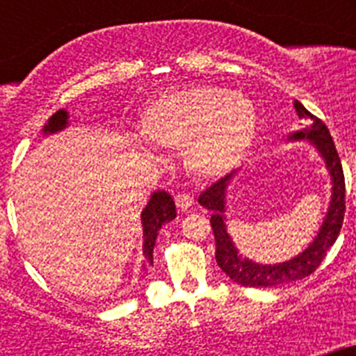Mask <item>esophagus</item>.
Instances as JSON below:
<instances>
[{"mask_svg":"<svg viewBox=\"0 0 356 356\" xmlns=\"http://www.w3.org/2000/svg\"><path fill=\"white\" fill-rule=\"evenodd\" d=\"M175 201H176V207H178V210H181V212H187V210L191 209L194 203V200L191 197V194H181V193L176 194Z\"/></svg>","mask_w":356,"mask_h":356,"instance_id":"esophagus-1","label":"esophagus"}]
</instances>
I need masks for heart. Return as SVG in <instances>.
<instances>
[{
    "label": "heart",
    "mask_w": 356,
    "mask_h": 356,
    "mask_svg": "<svg viewBox=\"0 0 356 356\" xmlns=\"http://www.w3.org/2000/svg\"><path fill=\"white\" fill-rule=\"evenodd\" d=\"M257 130L250 97L222 87H191L165 94L143 115L146 139L163 149H185V163L201 178L234 169Z\"/></svg>",
    "instance_id": "b5f03b06"
}]
</instances>
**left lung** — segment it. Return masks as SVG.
I'll list each match as a JSON object with an SVG mask.
<instances>
[{
    "label": "left lung",
    "mask_w": 356,
    "mask_h": 356,
    "mask_svg": "<svg viewBox=\"0 0 356 356\" xmlns=\"http://www.w3.org/2000/svg\"><path fill=\"white\" fill-rule=\"evenodd\" d=\"M294 108L300 119H310L312 124L289 135V140H310L319 151V155L325 159L326 169L332 176V201H330L328 212L317 232V237L314 238V242H310L307 250L301 251L298 257L287 260V262L273 264V266L271 264H257L238 253L234 241L226 232L225 222L226 188H228L229 180L234 178L235 171L210 185L207 191L200 194V200H197L201 207H205L212 212L210 225H212L213 237H216L217 266L226 273V276H229V280H234L244 287H276V285L307 278L325 260L326 251L333 246V242L337 241L339 234H341L346 212V184L341 159H339V153L325 122L310 114L300 102H294Z\"/></svg>",
    "instance_id": "obj_1"
}]
</instances>
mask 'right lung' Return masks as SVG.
Masks as SVG:
<instances>
[{"mask_svg": "<svg viewBox=\"0 0 356 356\" xmlns=\"http://www.w3.org/2000/svg\"><path fill=\"white\" fill-rule=\"evenodd\" d=\"M67 112L65 110H58L49 118L48 124L44 127V134H56V131L64 130L67 127ZM176 217V205L172 197L169 196L165 191H156L151 194L149 201H147L146 209L140 213V221H143V232H144V257H146V264H153V248H155L156 235L159 229L162 228L165 222L172 221Z\"/></svg>", "mask_w": 356, "mask_h": 356, "instance_id": "obj_1", "label": "right lung"}]
</instances>
